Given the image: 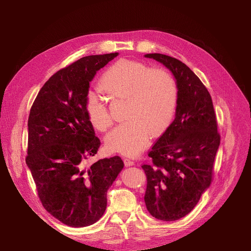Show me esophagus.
Listing matches in <instances>:
<instances>
[{"label":"esophagus","instance_id":"1","mask_svg":"<svg viewBox=\"0 0 251 251\" xmlns=\"http://www.w3.org/2000/svg\"><path fill=\"white\" fill-rule=\"evenodd\" d=\"M123 162H124L125 167H131V166L134 165V163H133L132 161H130V160H128V159H123Z\"/></svg>","mask_w":251,"mask_h":251}]
</instances>
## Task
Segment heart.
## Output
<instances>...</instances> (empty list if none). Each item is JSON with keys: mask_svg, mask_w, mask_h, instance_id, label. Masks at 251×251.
Instances as JSON below:
<instances>
[{"mask_svg": "<svg viewBox=\"0 0 251 251\" xmlns=\"http://www.w3.org/2000/svg\"><path fill=\"white\" fill-rule=\"evenodd\" d=\"M100 86L113 97L126 99L128 120L105 136L107 149L133 156L146 150L151 138L163 134L172 122L178 104L174 77L163 69H151L141 62L123 59L114 63L100 79ZM85 112L91 125L103 131L112 124L103 99L89 92Z\"/></svg>", "mask_w": 251, "mask_h": 251, "instance_id": "1", "label": "heart"}]
</instances>
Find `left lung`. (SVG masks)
<instances>
[{
  "label": "left lung",
  "mask_w": 251,
  "mask_h": 251,
  "mask_svg": "<svg viewBox=\"0 0 251 251\" xmlns=\"http://www.w3.org/2000/svg\"><path fill=\"white\" fill-rule=\"evenodd\" d=\"M144 57L172 72L179 94L174 121L149 152L151 164L141 167L148 179L144 201L155 219L176 221L191 212L212 182L221 138L212 98L193 71L170 56Z\"/></svg>",
  "instance_id": "1"
}]
</instances>
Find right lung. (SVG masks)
<instances>
[{
  "instance_id": "1",
  "label": "right lung",
  "mask_w": 251,
  "mask_h": 251,
  "mask_svg": "<svg viewBox=\"0 0 251 251\" xmlns=\"http://www.w3.org/2000/svg\"><path fill=\"white\" fill-rule=\"evenodd\" d=\"M119 52L87 56L52 75L28 118L26 165L48 212L70 227L92 225L107 207V191L124 168L120 156L90 166L100 146L85 112L89 83Z\"/></svg>"
}]
</instances>
